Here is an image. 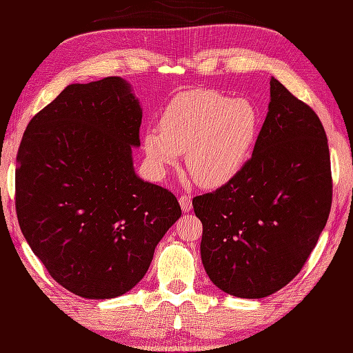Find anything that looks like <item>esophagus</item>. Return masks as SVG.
I'll use <instances>...</instances> for the list:
<instances>
[{"instance_id":"esophagus-1","label":"esophagus","mask_w":353,"mask_h":353,"mask_svg":"<svg viewBox=\"0 0 353 353\" xmlns=\"http://www.w3.org/2000/svg\"><path fill=\"white\" fill-rule=\"evenodd\" d=\"M179 203H181L183 212H190L192 208V197L190 194H182V196L179 197Z\"/></svg>"}]
</instances>
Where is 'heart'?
<instances>
[{"mask_svg":"<svg viewBox=\"0 0 353 353\" xmlns=\"http://www.w3.org/2000/svg\"><path fill=\"white\" fill-rule=\"evenodd\" d=\"M258 125V110L250 101L196 89L170 101L161 127L145 132L144 148L157 171L174 165L186 152V168L194 181L219 186L243 168Z\"/></svg>","mask_w":353,"mask_h":353,"instance_id":"obj_1","label":"heart"}]
</instances>
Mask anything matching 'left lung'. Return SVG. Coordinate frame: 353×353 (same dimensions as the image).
I'll use <instances>...</instances> for the list:
<instances>
[{"label":"left lung","mask_w":353,"mask_h":353,"mask_svg":"<svg viewBox=\"0 0 353 353\" xmlns=\"http://www.w3.org/2000/svg\"><path fill=\"white\" fill-rule=\"evenodd\" d=\"M270 97L250 159L219 190L192 199L209 279L243 299L267 297L301 273L332 205L320 118L274 77Z\"/></svg>","instance_id":"1"}]
</instances>
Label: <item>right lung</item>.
<instances>
[{"label": "right lung", "mask_w": 353, "mask_h": 353, "mask_svg": "<svg viewBox=\"0 0 353 353\" xmlns=\"http://www.w3.org/2000/svg\"><path fill=\"white\" fill-rule=\"evenodd\" d=\"M142 110L119 77L70 85L32 118L18 148L14 205L50 276L86 299L137 285L182 215L174 194L134 174Z\"/></svg>", "instance_id": "obj_1"}]
</instances>
